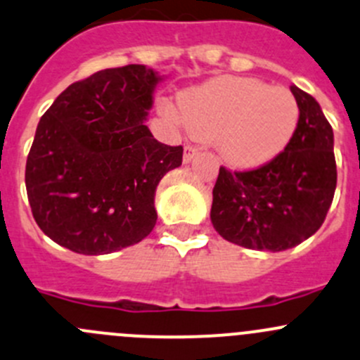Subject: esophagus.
<instances>
[{
	"mask_svg": "<svg viewBox=\"0 0 360 360\" xmlns=\"http://www.w3.org/2000/svg\"><path fill=\"white\" fill-rule=\"evenodd\" d=\"M197 153H198V149L195 148V146H184V156H183L184 163H190L191 160L197 156Z\"/></svg>",
	"mask_w": 360,
	"mask_h": 360,
	"instance_id": "34e87169",
	"label": "esophagus"
}]
</instances>
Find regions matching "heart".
Returning a JSON list of instances; mask_svg holds the SVG:
<instances>
[{
  "mask_svg": "<svg viewBox=\"0 0 360 360\" xmlns=\"http://www.w3.org/2000/svg\"><path fill=\"white\" fill-rule=\"evenodd\" d=\"M184 124L212 141L233 167H260L287 149L299 124V105L285 87L240 77H219L179 96Z\"/></svg>",
  "mask_w": 360,
  "mask_h": 360,
  "instance_id": "obj_1",
  "label": "heart"
}]
</instances>
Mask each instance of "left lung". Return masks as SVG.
I'll return each mask as SVG.
<instances>
[{
    "mask_svg": "<svg viewBox=\"0 0 360 360\" xmlns=\"http://www.w3.org/2000/svg\"><path fill=\"white\" fill-rule=\"evenodd\" d=\"M299 124L281 155L253 170L219 167L211 221L229 243L283 251L322 226L336 190L333 127L311 95L290 86Z\"/></svg>",
    "mask_w": 360,
    "mask_h": 360,
    "instance_id": "obj_1",
    "label": "left lung"
}]
</instances>
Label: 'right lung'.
Returning <instances> with one entry per match:
<instances>
[{
  "instance_id": "add662e5",
  "label": "right lung",
  "mask_w": 360,
  "mask_h": 360,
  "mask_svg": "<svg viewBox=\"0 0 360 360\" xmlns=\"http://www.w3.org/2000/svg\"><path fill=\"white\" fill-rule=\"evenodd\" d=\"M160 75L144 65L70 84L41 116L26 162L31 212L45 236L80 255L141 243L156 225L155 191L183 146L144 121Z\"/></svg>"
}]
</instances>
